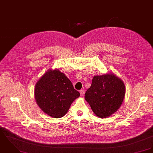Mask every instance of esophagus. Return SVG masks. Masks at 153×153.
I'll return each mask as SVG.
<instances>
[{"label": "esophagus", "mask_w": 153, "mask_h": 153, "mask_svg": "<svg viewBox=\"0 0 153 153\" xmlns=\"http://www.w3.org/2000/svg\"><path fill=\"white\" fill-rule=\"evenodd\" d=\"M80 93L81 96H83L85 93V90H80Z\"/></svg>", "instance_id": "1"}]
</instances>
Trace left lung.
Wrapping results in <instances>:
<instances>
[{"label": "left lung", "instance_id": "1", "mask_svg": "<svg viewBox=\"0 0 153 153\" xmlns=\"http://www.w3.org/2000/svg\"><path fill=\"white\" fill-rule=\"evenodd\" d=\"M126 93L123 82L113 73L93 77L90 87L85 93V100L100 118H106L116 112Z\"/></svg>", "mask_w": 153, "mask_h": 153}]
</instances>
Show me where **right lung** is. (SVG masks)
Here are the masks:
<instances>
[{"mask_svg": "<svg viewBox=\"0 0 153 153\" xmlns=\"http://www.w3.org/2000/svg\"><path fill=\"white\" fill-rule=\"evenodd\" d=\"M80 95L71 81L58 69L47 71L35 85L37 105L44 113L56 119L63 117Z\"/></svg>", "mask_w": 153, "mask_h": 153, "instance_id": "right-lung-1", "label": "right lung"}]
</instances>
